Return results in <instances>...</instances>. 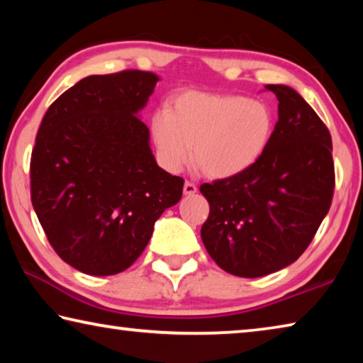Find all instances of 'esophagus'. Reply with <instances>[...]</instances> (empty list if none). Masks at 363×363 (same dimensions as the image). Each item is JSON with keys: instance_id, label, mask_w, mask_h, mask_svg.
Instances as JSON below:
<instances>
[{"instance_id": "esophagus-1", "label": "esophagus", "mask_w": 363, "mask_h": 363, "mask_svg": "<svg viewBox=\"0 0 363 363\" xmlns=\"http://www.w3.org/2000/svg\"><path fill=\"white\" fill-rule=\"evenodd\" d=\"M196 190H199V189H196L194 182L186 181V184H184V194H186V195H194Z\"/></svg>"}]
</instances>
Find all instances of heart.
Instances as JSON below:
<instances>
[{"label":"heart","mask_w":363,"mask_h":363,"mask_svg":"<svg viewBox=\"0 0 363 363\" xmlns=\"http://www.w3.org/2000/svg\"><path fill=\"white\" fill-rule=\"evenodd\" d=\"M266 104L233 94L189 91L152 115L150 134L160 164L177 173L192 160L206 176L225 179L259 160L272 134Z\"/></svg>","instance_id":"obj_1"}]
</instances>
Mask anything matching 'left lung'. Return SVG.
<instances>
[{"label":"left lung","mask_w":363,"mask_h":363,"mask_svg":"<svg viewBox=\"0 0 363 363\" xmlns=\"http://www.w3.org/2000/svg\"><path fill=\"white\" fill-rule=\"evenodd\" d=\"M266 89L279 101L266 150L243 173L200 186L210 203L201 225L206 251L225 272L247 279L277 272L304 253L335 190L328 128L290 86Z\"/></svg>","instance_id":"left-lung-1"}]
</instances>
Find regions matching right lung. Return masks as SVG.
I'll list each match as a JSON object with an SVG mask.
<instances>
[{
	"label": "right lung",
	"instance_id": "obj_1",
	"mask_svg": "<svg viewBox=\"0 0 363 363\" xmlns=\"http://www.w3.org/2000/svg\"><path fill=\"white\" fill-rule=\"evenodd\" d=\"M158 79L143 70L86 77L43 116L30 160L32 205L54 251L83 274L130 267L182 196L184 179L158 167L138 116Z\"/></svg>",
	"mask_w": 363,
	"mask_h": 363
}]
</instances>
